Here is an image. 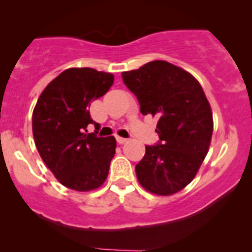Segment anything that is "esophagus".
<instances>
[{"label":"esophagus","instance_id":"obj_1","mask_svg":"<svg viewBox=\"0 0 252 252\" xmlns=\"http://www.w3.org/2000/svg\"><path fill=\"white\" fill-rule=\"evenodd\" d=\"M116 140H117V142H119V144H125V142L127 141V139H125V137H120V136L116 137Z\"/></svg>","mask_w":252,"mask_h":252}]
</instances>
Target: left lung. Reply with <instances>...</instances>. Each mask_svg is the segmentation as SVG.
I'll return each instance as SVG.
<instances>
[{
  "label": "left lung",
  "instance_id": "left-lung-1",
  "mask_svg": "<svg viewBox=\"0 0 252 252\" xmlns=\"http://www.w3.org/2000/svg\"><path fill=\"white\" fill-rule=\"evenodd\" d=\"M144 116L158 117L159 142L148 145L135 168L139 183L158 195L179 192L194 179L213 132L211 106L199 82L165 60L122 73Z\"/></svg>",
  "mask_w": 252,
  "mask_h": 252
}]
</instances>
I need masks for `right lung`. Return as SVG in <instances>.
<instances>
[{"label": "right lung", "instance_id": "1", "mask_svg": "<svg viewBox=\"0 0 252 252\" xmlns=\"http://www.w3.org/2000/svg\"><path fill=\"white\" fill-rule=\"evenodd\" d=\"M113 74L92 68H69L45 87L32 112V133L40 157L64 187L88 192L104 183L116 153V139L97 137L87 126L99 124L91 102L113 84Z\"/></svg>", "mask_w": 252, "mask_h": 252}]
</instances>
